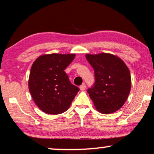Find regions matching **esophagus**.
<instances>
[{"mask_svg": "<svg viewBox=\"0 0 154 154\" xmlns=\"http://www.w3.org/2000/svg\"><path fill=\"white\" fill-rule=\"evenodd\" d=\"M79 88H80V90L83 91H84V90L85 89V88H86V86H85V84H82Z\"/></svg>", "mask_w": 154, "mask_h": 154, "instance_id": "1", "label": "esophagus"}]
</instances>
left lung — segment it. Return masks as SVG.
Listing matches in <instances>:
<instances>
[{"instance_id": "obj_1", "label": "left lung", "mask_w": 154, "mask_h": 154, "mask_svg": "<svg viewBox=\"0 0 154 154\" xmlns=\"http://www.w3.org/2000/svg\"><path fill=\"white\" fill-rule=\"evenodd\" d=\"M94 69L95 83L88 90L95 108L103 114H110L123 106L131 90L128 67L118 57L111 54H86Z\"/></svg>"}]
</instances>
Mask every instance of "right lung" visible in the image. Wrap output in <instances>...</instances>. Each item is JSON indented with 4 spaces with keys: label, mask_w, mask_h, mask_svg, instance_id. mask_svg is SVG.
<instances>
[{
    "label": "right lung",
    "mask_w": 154,
    "mask_h": 154,
    "mask_svg": "<svg viewBox=\"0 0 154 154\" xmlns=\"http://www.w3.org/2000/svg\"><path fill=\"white\" fill-rule=\"evenodd\" d=\"M75 57L74 54H50L42 55L34 61L29 76V91L44 112H64L79 91L64 71Z\"/></svg>",
    "instance_id": "1"
}]
</instances>
